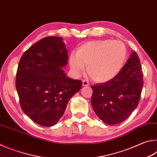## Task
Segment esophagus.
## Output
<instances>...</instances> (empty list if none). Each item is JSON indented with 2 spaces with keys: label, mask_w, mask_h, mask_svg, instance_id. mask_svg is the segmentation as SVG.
Segmentation results:
<instances>
[{
  "label": "esophagus",
  "mask_w": 157,
  "mask_h": 157,
  "mask_svg": "<svg viewBox=\"0 0 157 157\" xmlns=\"http://www.w3.org/2000/svg\"><path fill=\"white\" fill-rule=\"evenodd\" d=\"M82 85H83V86H89L90 84L89 82L87 81V80H83L82 81Z\"/></svg>",
  "instance_id": "esophagus-1"
}]
</instances>
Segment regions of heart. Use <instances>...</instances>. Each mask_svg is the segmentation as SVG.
Listing matches in <instances>:
<instances>
[{
	"mask_svg": "<svg viewBox=\"0 0 157 157\" xmlns=\"http://www.w3.org/2000/svg\"><path fill=\"white\" fill-rule=\"evenodd\" d=\"M126 54V47L121 41L93 40L80 45L76 53H71L69 63L75 75H80L86 64L87 73L94 81L106 82L119 73Z\"/></svg>",
	"mask_w": 157,
	"mask_h": 157,
	"instance_id": "b5f03b06",
	"label": "heart"
}]
</instances>
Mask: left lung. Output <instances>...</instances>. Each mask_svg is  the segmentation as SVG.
Listing matches in <instances>:
<instances>
[{
  "label": "left lung",
  "mask_w": 157,
  "mask_h": 157,
  "mask_svg": "<svg viewBox=\"0 0 157 157\" xmlns=\"http://www.w3.org/2000/svg\"><path fill=\"white\" fill-rule=\"evenodd\" d=\"M143 77L140 59L134 50L112 79L91 86V105L98 118L110 125L126 120L139 105Z\"/></svg>",
  "instance_id": "8db88e82"
}]
</instances>
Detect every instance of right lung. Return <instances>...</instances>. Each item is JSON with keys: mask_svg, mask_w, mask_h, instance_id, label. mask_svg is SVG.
Wrapping results in <instances>:
<instances>
[{"mask_svg": "<svg viewBox=\"0 0 157 157\" xmlns=\"http://www.w3.org/2000/svg\"><path fill=\"white\" fill-rule=\"evenodd\" d=\"M68 51L62 37L47 36L23 53L18 63L16 88L21 109L41 126L55 125L82 82L66 77Z\"/></svg>", "mask_w": 157, "mask_h": 157, "instance_id": "1", "label": "right lung"}]
</instances>
